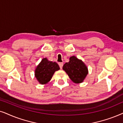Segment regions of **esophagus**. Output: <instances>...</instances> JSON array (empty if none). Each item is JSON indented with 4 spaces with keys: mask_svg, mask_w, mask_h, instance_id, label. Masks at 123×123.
Here are the masks:
<instances>
[{
    "mask_svg": "<svg viewBox=\"0 0 123 123\" xmlns=\"http://www.w3.org/2000/svg\"><path fill=\"white\" fill-rule=\"evenodd\" d=\"M58 65H59V66H60V68L61 69H62V68L63 63L62 62H60L58 63Z\"/></svg>",
    "mask_w": 123,
    "mask_h": 123,
    "instance_id": "34e87169",
    "label": "esophagus"
}]
</instances>
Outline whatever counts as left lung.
<instances>
[{
	"label": "left lung",
	"instance_id": "left-lung-1",
	"mask_svg": "<svg viewBox=\"0 0 123 123\" xmlns=\"http://www.w3.org/2000/svg\"><path fill=\"white\" fill-rule=\"evenodd\" d=\"M62 68L76 84L83 83L88 74V68L84 62L74 55L70 57L69 62L65 63Z\"/></svg>",
	"mask_w": 123,
	"mask_h": 123
}]
</instances>
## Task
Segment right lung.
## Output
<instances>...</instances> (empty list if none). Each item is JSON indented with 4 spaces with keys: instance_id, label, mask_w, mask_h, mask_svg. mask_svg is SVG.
Returning a JSON list of instances; mask_svg holds the SVG:
<instances>
[{
    "instance_id": "obj_1",
    "label": "right lung",
    "mask_w": 123,
    "mask_h": 123,
    "mask_svg": "<svg viewBox=\"0 0 123 123\" xmlns=\"http://www.w3.org/2000/svg\"><path fill=\"white\" fill-rule=\"evenodd\" d=\"M60 69L55 62L49 61L47 58H43L35 70V77L40 84H48L55 71Z\"/></svg>"
}]
</instances>
